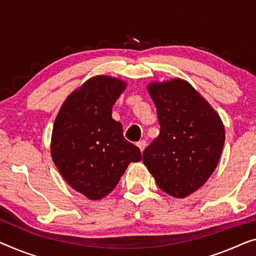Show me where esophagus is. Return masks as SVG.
<instances>
[{"mask_svg":"<svg viewBox=\"0 0 256 256\" xmlns=\"http://www.w3.org/2000/svg\"><path fill=\"white\" fill-rule=\"evenodd\" d=\"M136 144H138V147L140 148V150L144 152V148H146V144H146V140H140L139 142Z\"/></svg>","mask_w":256,"mask_h":256,"instance_id":"1","label":"esophagus"}]
</instances>
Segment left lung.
Listing matches in <instances>:
<instances>
[{
	"mask_svg": "<svg viewBox=\"0 0 256 256\" xmlns=\"http://www.w3.org/2000/svg\"><path fill=\"white\" fill-rule=\"evenodd\" d=\"M158 112L160 134L142 161L163 192L185 198L212 176L226 133L220 116L185 80L148 86Z\"/></svg>",
	"mask_w": 256,
	"mask_h": 256,
	"instance_id": "left-lung-1",
	"label": "left lung"
}]
</instances>
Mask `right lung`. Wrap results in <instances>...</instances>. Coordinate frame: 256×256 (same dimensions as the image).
<instances>
[{"mask_svg": "<svg viewBox=\"0 0 256 256\" xmlns=\"http://www.w3.org/2000/svg\"><path fill=\"white\" fill-rule=\"evenodd\" d=\"M124 90L120 79L90 78L66 98L55 120L52 161L68 184L90 200L108 196L130 163L141 160L139 148L112 117Z\"/></svg>", "mask_w": 256, "mask_h": 256, "instance_id": "right-lung-1", "label": "right lung"}]
</instances>
